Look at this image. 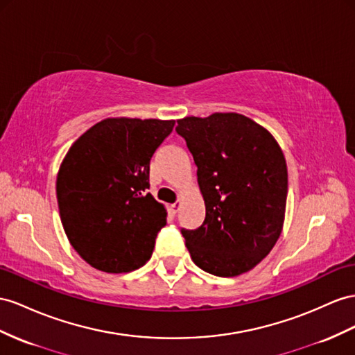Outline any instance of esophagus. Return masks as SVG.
Wrapping results in <instances>:
<instances>
[{"instance_id": "34e87169", "label": "esophagus", "mask_w": 355, "mask_h": 355, "mask_svg": "<svg viewBox=\"0 0 355 355\" xmlns=\"http://www.w3.org/2000/svg\"><path fill=\"white\" fill-rule=\"evenodd\" d=\"M178 210H180V202H178V201H177V202H174V204H171V205H169V211H171L172 214H175V213H177Z\"/></svg>"}]
</instances>
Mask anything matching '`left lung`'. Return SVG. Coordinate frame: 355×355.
<instances>
[{
  "mask_svg": "<svg viewBox=\"0 0 355 355\" xmlns=\"http://www.w3.org/2000/svg\"><path fill=\"white\" fill-rule=\"evenodd\" d=\"M198 168L204 223L183 230L195 264L210 275L235 277L264 259L285 222L288 169L266 127L235 112L177 121Z\"/></svg>",
  "mask_w": 355,
  "mask_h": 355,
  "instance_id": "1",
  "label": "left lung"
}]
</instances>
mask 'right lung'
<instances>
[{"label":"right lung","mask_w":355,"mask_h":355,"mask_svg":"<svg viewBox=\"0 0 355 355\" xmlns=\"http://www.w3.org/2000/svg\"><path fill=\"white\" fill-rule=\"evenodd\" d=\"M174 124L106 118L80 135L62 159L57 175L61 223L91 267L118 275L151 258L168 213L147 192L150 160Z\"/></svg>","instance_id":"obj_1"}]
</instances>
